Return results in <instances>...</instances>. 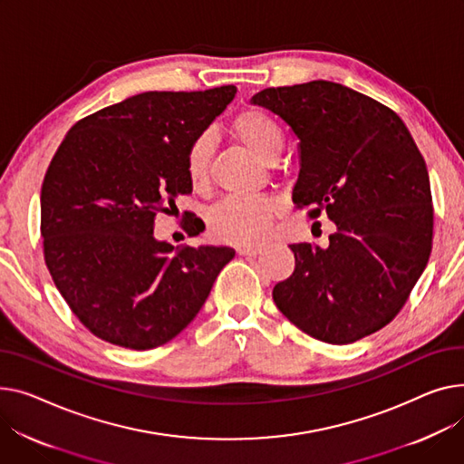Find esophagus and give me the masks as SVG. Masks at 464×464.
<instances>
[{"label": "esophagus", "instance_id": "obj_1", "mask_svg": "<svg viewBox=\"0 0 464 464\" xmlns=\"http://www.w3.org/2000/svg\"><path fill=\"white\" fill-rule=\"evenodd\" d=\"M261 246H238L237 248V252H238V256H246V257H254V256H257V254H261Z\"/></svg>", "mask_w": 464, "mask_h": 464}]
</instances>
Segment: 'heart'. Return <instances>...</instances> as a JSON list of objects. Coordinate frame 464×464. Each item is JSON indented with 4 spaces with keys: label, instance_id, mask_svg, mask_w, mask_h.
Masks as SVG:
<instances>
[{
    "label": "heart",
    "instance_id": "1",
    "mask_svg": "<svg viewBox=\"0 0 464 464\" xmlns=\"http://www.w3.org/2000/svg\"><path fill=\"white\" fill-rule=\"evenodd\" d=\"M231 129L238 141L259 160L268 164L280 157L285 138L280 125L270 115L259 110H246L235 117ZM212 147V136L203 132L194 138L187 150L184 168L196 188H201L208 179ZM276 212L277 203L268 196H227L210 208L208 229L216 238L226 242H259L265 238Z\"/></svg>",
    "mask_w": 464,
    "mask_h": 464
}]
</instances>
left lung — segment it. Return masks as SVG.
Instances as JSON below:
<instances>
[{"label":"left lung","instance_id":"obj_1","mask_svg":"<svg viewBox=\"0 0 464 464\" xmlns=\"http://www.w3.org/2000/svg\"><path fill=\"white\" fill-rule=\"evenodd\" d=\"M252 104L280 115L300 141L293 203L337 227L328 248L289 246L295 272L272 298L319 342H358L401 312L429 261L433 198L421 152L393 110L342 83L268 87Z\"/></svg>","mask_w":464,"mask_h":464}]
</instances>
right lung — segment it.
Listing matches in <instances>:
<instances>
[{"label":"right lung","mask_w":464,"mask_h":464,"mask_svg":"<svg viewBox=\"0 0 464 464\" xmlns=\"http://www.w3.org/2000/svg\"><path fill=\"white\" fill-rule=\"evenodd\" d=\"M235 92H141L78 121L53 154L41 190L44 261L72 314L104 342L168 343L235 257L227 246L175 248L152 229L177 196L192 194L187 150ZM182 227L199 235L205 226L188 216Z\"/></svg>","instance_id":"add662e5"}]
</instances>
